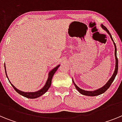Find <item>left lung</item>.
<instances>
[{
    "label": "left lung",
    "instance_id": "left-lung-1",
    "mask_svg": "<svg viewBox=\"0 0 122 122\" xmlns=\"http://www.w3.org/2000/svg\"><path fill=\"white\" fill-rule=\"evenodd\" d=\"M101 27L103 28L104 30H105L106 31H107V33L109 34L110 36H111V38L112 40L114 41V40H113L112 38L111 35V33H109V30H107V29L106 27L105 26H104L103 24H101ZM114 46H115V57H116V68H115V71H114V74H113V75L112 76V77H111V79H110L108 81V82H107L106 84L105 85H104V86H103V87H101V88H100V89H98V90H95V91H86V90H82L81 89H80L79 87H77V86H76V84H75V83L74 82V81H73V84H74V86H75V87L76 88V89H77V90L79 91V93H81V94L84 95H86V96H91V97H94V96H97V95H101L102 94V93H103L104 92H105L106 90H107V89L109 88V87L111 86V84L112 83V82L114 81V79H115V77H116V75H117V71H118V59H117V48H116V44H115V43L114 42Z\"/></svg>",
    "mask_w": 122,
    "mask_h": 122
}]
</instances>
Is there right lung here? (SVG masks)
I'll return each mask as SVG.
<instances>
[{"mask_svg":"<svg viewBox=\"0 0 122 122\" xmlns=\"http://www.w3.org/2000/svg\"><path fill=\"white\" fill-rule=\"evenodd\" d=\"M59 66H60V65H57V66H56V67H55L54 68L52 69V70L49 72V77H48V80H47V81H46V84L45 85V86H44V87H43V88H42L41 90H38V91H37V92H22V91H21V90H18V89H17L16 88V87H15V86L12 84H11V85L12 86V87H13V89H15V90H16V91L17 92L19 93V94L23 96V97H25L28 98H30V99L36 98L39 97L41 96L42 95H43L44 93H45L46 92L48 91V90L49 89V87H50L51 85L52 78V77H53V76H54V73H56V71H57V70L58 68H59ZM5 73H6V70H5ZM6 77H8L7 75H6ZM9 82H10V81H9Z\"/></svg>","mask_w":122,"mask_h":122,"instance_id":"right-lung-1","label":"right lung"}]
</instances>
